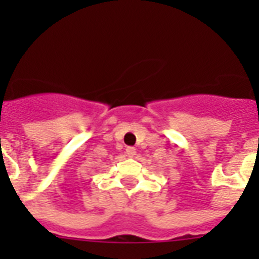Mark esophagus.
Returning <instances> with one entry per match:
<instances>
[{"mask_svg":"<svg viewBox=\"0 0 259 259\" xmlns=\"http://www.w3.org/2000/svg\"><path fill=\"white\" fill-rule=\"evenodd\" d=\"M125 154H127L128 157H134V155L136 154V149L132 148V146H128L127 149H125Z\"/></svg>","mask_w":259,"mask_h":259,"instance_id":"34e87169","label":"esophagus"}]
</instances>
